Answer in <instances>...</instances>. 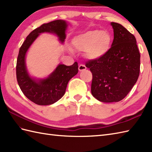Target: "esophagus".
<instances>
[{"label": "esophagus", "mask_w": 152, "mask_h": 152, "mask_svg": "<svg viewBox=\"0 0 152 152\" xmlns=\"http://www.w3.org/2000/svg\"><path fill=\"white\" fill-rule=\"evenodd\" d=\"M86 66L85 65H83V64H80V65H79L78 66V69H79V71H83V70H86Z\"/></svg>", "instance_id": "esophagus-1"}]
</instances>
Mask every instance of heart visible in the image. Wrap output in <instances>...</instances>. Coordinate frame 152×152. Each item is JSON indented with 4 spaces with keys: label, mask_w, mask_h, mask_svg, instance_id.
<instances>
[{
    "label": "heart",
    "mask_w": 152,
    "mask_h": 152,
    "mask_svg": "<svg viewBox=\"0 0 152 152\" xmlns=\"http://www.w3.org/2000/svg\"><path fill=\"white\" fill-rule=\"evenodd\" d=\"M112 38L106 31L92 30L74 37L72 46L74 50L85 52V56L90 61H99L109 52Z\"/></svg>",
    "instance_id": "heart-1"
}]
</instances>
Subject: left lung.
Returning a JSON list of instances; mask_svg holds the SVG:
<instances>
[{
  "instance_id": "1",
  "label": "left lung",
  "mask_w": 152,
  "mask_h": 152,
  "mask_svg": "<svg viewBox=\"0 0 152 152\" xmlns=\"http://www.w3.org/2000/svg\"><path fill=\"white\" fill-rule=\"evenodd\" d=\"M114 40L109 52L99 61H88L92 72L93 96L103 102L124 99L136 83L140 73V55L136 38L121 24L112 22Z\"/></svg>"
}]
</instances>
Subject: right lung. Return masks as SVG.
<instances>
[{
    "instance_id": "obj_1",
    "label": "right lung",
    "mask_w": 152,
    "mask_h": 152,
    "mask_svg": "<svg viewBox=\"0 0 152 152\" xmlns=\"http://www.w3.org/2000/svg\"><path fill=\"white\" fill-rule=\"evenodd\" d=\"M68 23L59 19L42 25L28 35L19 51L16 64V76L18 85L27 98L38 105H50L59 101L65 93L69 80L78 72L77 62L66 66L59 64L47 78H36L31 76L27 69L25 58L28 48L41 33L56 34L63 43L66 38Z\"/></svg>"
}]
</instances>
